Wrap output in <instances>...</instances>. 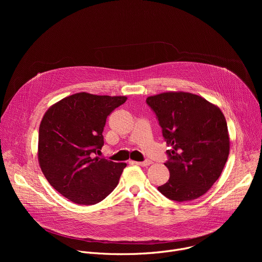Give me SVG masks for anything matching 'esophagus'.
<instances>
[{
	"label": "esophagus",
	"mask_w": 262,
	"mask_h": 262,
	"mask_svg": "<svg viewBox=\"0 0 262 262\" xmlns=\"http://www.w3.org/2000/svg\"><path fill=\"white\" fill-rule=\"evenodd\" d=\"M134 164H136V165H138V166H142V167H146V166H149L151 164V161H149V160H147V161H144V162H133Z\"/></svg>",
	"instance_id": "1"
}]
</instances>
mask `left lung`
I'll return each mask as SVG.
<instances>
[{"label": "left lung", "instance_id": "8db88e82", "mask_svg": "<svg viewBox=\"0 0 262 262\" xmlns=\"http://www.w3.org/2000/svg\"><path fill=\"white\" fill-rule=\"evenodd\" d=\"M167 145L169 180L158 190L168 199L184 202L204 195L220 177L229 156L227 122L221 110L186 92L147 97Z\"/></svg>", "mask_w": 262, "mask_h": 262}]
</instances>
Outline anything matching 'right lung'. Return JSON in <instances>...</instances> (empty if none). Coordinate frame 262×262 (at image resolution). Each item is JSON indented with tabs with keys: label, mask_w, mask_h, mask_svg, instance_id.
I'll use <instances>...</instances> for the list:
<instances>
[{
	"label": "right lung",
	"mask_w": 262,
	"mask_h": 262,
	"mask_svg": "<svg viewBox=\"0 0 262 262\" xmlns=\"http://www.w3.org/2000/svg\"><path fill=\"white\" fill-rule=\"evenodd\" d=\"M126 99L82 92L63 98L45 114L39 165L53 188L73 203L96 204L117 186L126 164L95 156L103 146L107 116Z\"/></svg>",
	"instance_id": "1"
}]
</instances>
